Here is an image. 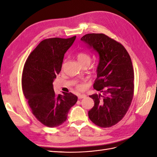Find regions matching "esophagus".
<instances>
[{
	"label": "esophagus",
	"mask_w": 157,
	"mask_h": 157,
	"mask_svg": "<svg viewBox=\"0 0 157 157\" xmlns=\"http://www.w3.org/2000/svg\"><path fill=\"white\" fill-rule=\"evenodd\" d=\"M86 97V96L85 94H78V99H82V98H85Z\"/></svg>",
	"instance_id": "esophagus-1"
}]
</instances>
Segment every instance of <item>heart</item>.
Listing matches in <instances>:
<instances>
[{
	"mask_svg": "<svg viewBox=\"0 0 157 157\" xmlns=\"http://www.w3.org/2000/svg\"><path fill=\"white\" fill-rule=\"evenodd\" d=\"M77 58L81 65L85 63H90V60H91L90 56L83 52H78L77 54ZM75 88L79 91H83L86 88V84L84 82H77L75 84Z\"/></svg>",
	"mask_w": 157,
	"mask_h": 157,
	"instance_id": "obj_1",
	"label": "heart"
}]
</instances>
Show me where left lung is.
Returning <instances> with one entry per match:
<instances>
[{"label":"left lung","mask_w":157,"mask_h":157,"mask_svg":"<svg viewBox=\"0 0 157 157\" xmlns=\"http://www.w3.org/2000/svg\"><path fill=\"white\" fill-rule=\"evenodd\" d=\"M81 40L99 56L94 88L102 92L90 96L94 106L88 111L94 124L109 128L124 117L134 92V72L129 54L122 44L103 33H89Z\"/></svg>","instance_id":"1"}]
</instances>
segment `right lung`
Returning a JSON list of instances; mask_svg holds the SVG:
<instances>
[{
  "instance_id": "right-lung-1",
  "label": "right lung",
  "mask_w": 157,
  "mask_h": 157,
  "mask_svg": "<svg viewBox=\"0 0 157 157\" xmlns=\"http://www.w3.org/2000/svg\"><path fill=\"white\" fill-rule=\"evenodd\" d=\"M75 39L76 36L42 40L31 52L23 67V94L33 115L46 126L54 128L62 124L67 120L71 107L77 101V97L72 93L56 95L53 88L64 54Z\"/></svg>"
}]
</instances>
